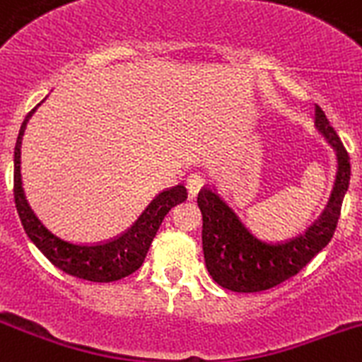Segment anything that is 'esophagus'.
<instances>
[{
    "mask_svg": "<svg viewBox=\"0 0 362 362\" xmlns=\"http://www.w3.org/2000/svg\"><path fill=\"white\" fill-rule=\"evenodd\" d=\"M185 184H187L189 194L196 196V194H198L199 189L205 185V178H203L202 175H198V173H192V175H189L187 182H185Z\"/></svg>",
    "mask_w": 362,
    "mask_h": 362,
    "instance_id": "obj_1",
    "label": "esophagus"
}]
</instances>
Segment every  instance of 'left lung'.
I'll use <instances>...</instances> for the list:
<instances>
[{"instance_id":"1","label":"left lung","mask_w":362,"mask_h":362,"mask_svg":"<svg viewBox=\"0 0 362 362\" xmlns=\"http://www.w3.org/2000/svg\"><path fill=\"white\" fill-rule=\"evenodd\" d=\"M315 127L334 148L338 173L325 210L299 237L276 244L259 240L212 187L205 185L198 192L206 269L223 288L240 293L274 288L303 270L331 242L349 189L350 159L341 139L318 106H315Z\"/></svg>"}]
</instances>
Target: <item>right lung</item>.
I'll return each mask as SVG.
<instances>
[{
    "mask_svg": "<svg viewBox=\"0 0 362 362\" xmlns=\"http://www.w3.org/2000/svg\"><path fill=\"white\" fill-rule=\"evenodd\" d=\"M38 106L40 104H37L24 118L13 150V198L24 231L30 240L44 252L45 258L65 274L93 283L118 281L132 274L145 262L150 244L166 214L175 205L187 199V189L184 187V184H178L157 194L145 212L138 217V221L125 233L111 240L99 242V244H74L56 237L40 223V219L28 205L23 191V180H21V143L28 120Z\"/></svg>",
    "mask_w": 362,
    "mask_h": 362,
    "instance_id": "1",
    "label": "right lung"
}]
</instances>
